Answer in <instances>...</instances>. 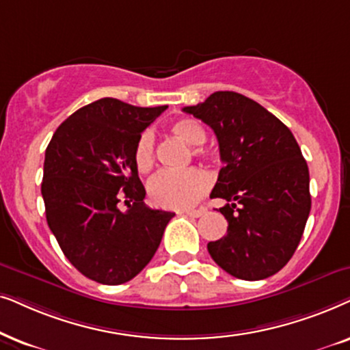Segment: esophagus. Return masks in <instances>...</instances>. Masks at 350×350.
Wrapping results in <instances>:
<instances>
[{
  "instance_id": "esophagus-1",
  "label": "esophagus",
  "mask_w": 350,
  "mask_h": 350,
  "mask_svg": "<svg viewBox=\"0 0 350 350\" xmlns=\"http://www.w3.org/2000/svg\"><path fill=\"white\" fill-rule=\"evenodd\" d=\"M204 213V209H189V211H184V214L185 216H189V217H200L202 216V214Z\"/></svg>"
}]
</instances>
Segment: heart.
<instances>
[{
	"instance_id": "obj_1",
	"label": "heart",
	"mask_w": 350,
	"mask_h": 350,
	"mask_svg": "<svg viewBox=\"0 0 350 350\" xmlns=\"http://www.w3.org/2000/svg\"><path fill=\"white\" fill-rule=\"evenodd\" d=\"M170 133L179 141L193 148V155L204 157L208 150L202 146L206 141V131L202 124L192 118H179L171 123ZM134 163L139 172H148L155 163V148L150 131H144L139 136L134 148ZM209 179L202 170L190 167L185 171H163L157 174L148 184V195L152 202L161 208L185 209L193 206L206 193Z\"/></svg>"
}]
</instances>
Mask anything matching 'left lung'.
Listing matches in <instances>:
<instances>
[{
  "label": "left lung",
  "instance_id": "8db88e82",
  "mask_svg": "<svg viewBox=\"0 0 350 350\" xmlns=\"http://www.w3.org/2000/svg\"><path fill=\"white\" fill-rule=\"evenodd\" d=\"M185 113L216 134L224 166L211 198L229 222L226 237L209 241L219 267L241 280H262L286 265L310 213L309 167L295 136L250 97L217 91Z\"/></svg>",
  "mask_w": 350,
  "mask_h": 350
}]
</instances>
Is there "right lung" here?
I'll return each instance as SVG.
<instances>
[{
  "mask_svg": "<svg viewBox=\"0 0 350 350\" xmlns=\"http://www.w3.org/2000/svg\"><path fill=\"white\" fill-rule=\"evenodd\" d=\"M165 110L104 97L70 115L46 148V221L65 258L97 283L121 285L136 277L174 216L146 206L134 163L139 136ZM121 198L126 213L118 209Z\"/></svg>",
  "mask_w": 350,
  "mask_h": 350,
  "instance_id": "1",
  "label": "right lung"
}]
</instances>
